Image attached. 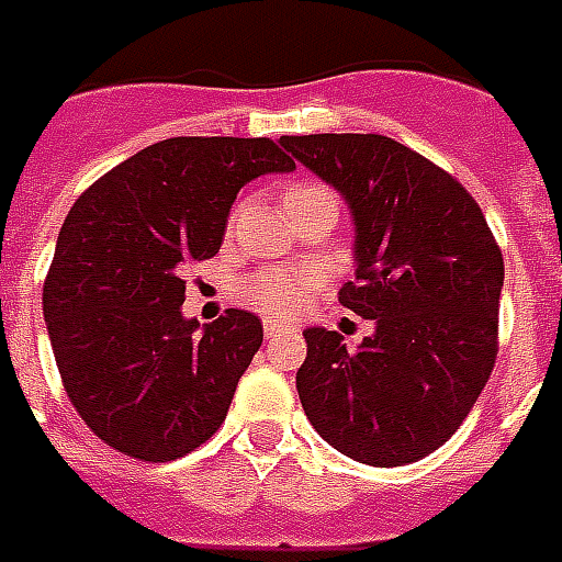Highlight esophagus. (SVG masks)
Returning a JSON list of instances; mask_svg holds the SVG:
<instances>
[{
  "label": "esophagus",
  "instance_id": "esophagus-1",
  "mask_svg": "<svg viewBox=\"0 0 562 562\" xmlns=\"http://www.w3.org/2000/svg\"><path fill=\"white\" fill-rule=\"evenodd\" d=\"M281 333H288V324H278V321H262V336L266 338L281 336Z\"/></svg>",
  "mask_w": 562,
  "mask_h": 562
}]
</instances>
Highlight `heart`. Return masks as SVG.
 I'll list each match as a JSON object with an SVG mask.
<instances>
[{"label": "heart", "mask_w": 562, "mask_h": 562, "mask_svg": "<svg viewBox=\"0 0 562 562\" xmlns=\"http://www.w3.org/2000/svg\"><path fill=\"white\" fill-rule=\"evenodd\" d=\"M326 187L321 184H296L290 187L288 196H284V205H296L302 199L321 193ZM321 288V274L314 269H266V272L250 274L248 281L241 284V293L245 300L260 308L266 314H281V317H290L305 308V302L312 300L314 290Z\"/></svg>", "instance_id": "obj_1"}]
</instances>
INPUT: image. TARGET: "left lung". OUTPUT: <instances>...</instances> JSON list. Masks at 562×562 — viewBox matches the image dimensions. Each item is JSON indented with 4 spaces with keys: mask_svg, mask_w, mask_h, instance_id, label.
<instances>
[{
    "mask_svg": "<svg viewBox=\"0 0 562 562\" xmlns=\"http://www.w3.org/2000/svg\"><path fill=\"white\" fill-rule=\"evenodd\" d=\"M281 145L345 196L357 281L338 302L375 333L357 351L305 329L302 408L336 451L417 463L460 429L499 348L503 250L453 175L387 135H284Z\"/></svg>",
    "mask_w": 562,
    "mask_h": 562,
    "instance_id": "obj_1",
    "label": "left lung"
}]
</instances>
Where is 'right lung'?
<instances>
[{
	"label": "right lung",
	"mask_w": 562,
	"mask_h": 562,
	"mask_svg": "<svg viewBox=\"0 0 562 562\" xmlns=\"http://www.w3.org/2000/svg\"><path fill=\"white\" fill-rule=\"evenodd\" d=\"M272 138L178 135L83 190L45 278L47 336L75 412L114 451L166 463L224 424L262 345L257 314H181L187 262L221 250L241 187L293 172Z\"/></svg>",
	"instance_id": "right-lung-1"
}]
</instances>
